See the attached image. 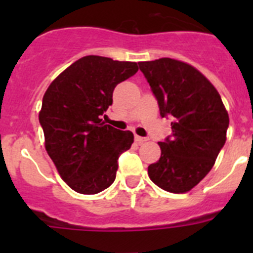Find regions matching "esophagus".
Segmentation results:
<instances>
[{
  "instance_id": "1",
  "label": "esophagus",
  "mask_w": 253,
  "mask_h": 253,
  "mask_svg": "<svg viewBox=\"0 0 253 253\" xmlns=\"http://www.w3.org/2000/svg\"><path fill=\"white\" fill-rule=\"evenodd\" d=\"M134 139H135V142L137 143H139V144H142V143H144V142H147V138H143V137H139V135H135V137H134Z\"/></svg>"
}]
</instances>
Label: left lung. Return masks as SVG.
Returning <instances> with one entry per match:
<instances>
[{
  "label": "left lung",
  "mask_w": 253,
  "mask_h": 253,
  "mask_svg": "<svg viewBox=\"0 0 253 253\" xmlns=\"http://www.w3.org/2000/svg\"><path fill=\"white\" fill-rule=\"evenodd\" d=\"M172 134L148 166L154 184L169 193L190 191L209 173L225 143L229 116L215 87L190 64L171 58L139 62Z\"/></svg>",
  "instance_id": "obj_1"
}]
</instances>
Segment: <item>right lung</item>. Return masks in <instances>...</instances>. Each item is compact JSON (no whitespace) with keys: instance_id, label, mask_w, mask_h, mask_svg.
Wrapping results in <instances>:
<instances>
[{"instance_id":"add662e5","label":"right lung","mask_w":253,"mask_h":253,"mask_svg":"<svg viewBox=\"0 0 253 253\" xmlns=\"http://www.w3.org/2000/svg\"><path fill=\"white\" fill-rule=\"evenodd\" d=\"M138 72L135 62L87 55L76 60L45 91L39 123L45 149L60 177L80 194L92 195L114 182L118 160L134 142L131 131L102 122L116 84Z\"/></svg>"}]
</instances>
